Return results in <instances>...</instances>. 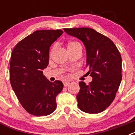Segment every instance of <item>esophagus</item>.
<instances>
[{
  "label": "esophagus",
  "mask_w": 135,
  "mask_h": 135,
  "mask_svg": "<svg viewBox=\"0 0 135 135\" xmlns=\"http://www.w3.org/2000/svg\"><path fill=\"white\" fill-rule=\"evenodd\" d=\"M70 84V82H64V86H67L68 85Z\"/></svg>",
  "instance_id": "34e87169"
}]
</instances>
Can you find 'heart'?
I'll use <instances>...</instances> for the list:
<instances>
[{
  "mask_svg": "<svg viewBox=\"0 0 135 135\" xmlns=\"http://www.w3.org/2000/svg\"><path fill=\"white\" fill-rule=\"evenodd\" d=\"M66 48L68 52H70L71 51H74V50L76 49H80L82 50V46H81L80 44L78 42L76 41V40H69L66 42ZM55 47L53 46L52 48L49 51V57H51L52 55V53H53V51H54Z\"/></svg>",
  "mask_w": 135,
  "mask_h": 135,
  "instance_id": "b5f03b06",
  "label": "heart"
}]
</instances>
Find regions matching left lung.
<instances>
[{
    "label": "left lung",
    "instance_id": "obj_1",
    "mask_svg": "<svg viewBox=\"0 0 135 135\" xmlns=\"http://www.w3.org/2000/svg\"><path fill=\"white\" fill-rule=\"evenodd\" d=\"M64 31L84 45L89 70L86 74L93 78L89 84L79 82L78 108L88 114L103 112L115 99L122 78L120 52L108 37L92 28H64Z\"/></svg>",
    "mask_w": 135,
    "mask_h": 135
}]
</instances>
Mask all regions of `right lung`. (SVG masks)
Masks as SVG:
<instances>
[{
	"label": "right lung",
	"mask_w": 135,
	"mask_h": 135,
	"mask_svg": "<svg viewBox=\"0 0 135 135\" xmlns=\"http://www.w3.org/2000/svg\"><path fill=\"white\" fill-rule=\"evenodd\" d=\"M61 30H37L15 45L10 61V82L20 103L29 114L47 115L56 109L61 81L51 82L42 70L49 64V49L62 34Z\"/></svg>",
	"instance_id": "obj_1"
}]
</instances>
